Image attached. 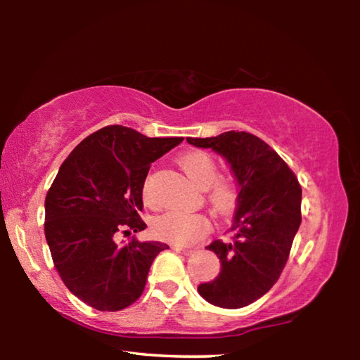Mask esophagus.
I'll return each mask as SVG.
<instances>
[{
    "label": "esophagus",
    "mask_w": 360,
    "mask_h": 360,
    "mask_svg": "<svg viewBox=\"0 0 360 360\" xmlns=\"http://www.w3.org/2000/svg\"><path fill=\"white\" fill-rule=\"evenodd\" d=\"M173 251H176L178 254H184V255L192 254V249H188V248H182V246H173Z\"/></svg>",
    "instance_id": "1"
}]
</instances>
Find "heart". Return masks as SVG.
<instances>
[{
    "instance_id": "b5f03b06",
    "label": "heart",
    "mask_w": 360,
    "mask_h": 360,
    "mask_svg": "<svg viewBox=\"0 0 360 360\" xmlns=\"http://www.w3.org/2000/svg\"><path fill=\"white\" fill-rule=\"evenodd\" d=\"M179 167L193 186L200 188H211V202L216 210L229 212L233 210L238 198L235 182L231 179H216L217 165L210 154L202 150H193L179 158ZM144 202L149 203L148 188L143 191ZM211 229L208 217L202 214H188V212L168 211L158 216L152 224V231L158 240H163L172 245L188 246L202 240Z\"/></svg>"
}]
</instances>
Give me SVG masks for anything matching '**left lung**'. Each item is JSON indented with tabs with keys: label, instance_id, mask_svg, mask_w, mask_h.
I'll use <instances>...</instances> for the list:
<instances>
[{
	"label": "left lung",
	"instance_id": "8db88e82",
	"mask_svg": "<svg viewBox=\"0 0 360 360\" xmlns=\"http://www.w3.org/2000/svg\"><path fill=\"white\" fill-rule=\"evenodd\" d=\"M187 143L224 157L238 186L230 240L206 246L221 260V273L200 284L198 294L216 307L243 308L281 275L302 222V187L283 158L251 133L225 131Z\"/></svg>",
	"mask_w": 360,
	"mask_h": 360
}]
</instances>
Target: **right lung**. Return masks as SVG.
I'll return each instance as SVG.
<instances>
[{"mask_svg":"<svg viewBox=\"0 0 360 360\" xmlns=\"http://www.w3.org/2000/svg\"><path fill=\"white\" fill-rule=\"evenodd\" d=\"M182 138H148L108 125L72 149L46 197V241L53 265L79 300L100 311H119L143 294L160 241L131 236L119 246L114 235L141 231L146 176L157 158Z\"/></svg>","mask_w":360,"mask_h":360,"instance_id":"obj_1","label":"right lung"}]
</instances>
